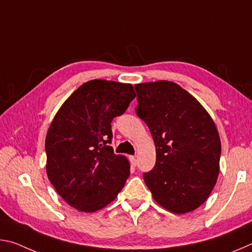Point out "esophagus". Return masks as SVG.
Wrapping results in <instances>:
<instances>
[{
	"instance_id": "34e87169",
	"label": "esophagus",
	"mask_w": 252,
	"mask_h": 252,
	"mask_svg": "<svg viewBox=\"0 0 252 252\" xmlns=\"http://www.w3.org/2000/svg\"><path fill=\"white\" fill-rule=\"evenodd\" d=\"M129 159H130V162H131L132 167H135L136 163H138V162H136V158H135L134 156H131V157L129 158Z\"/></svg>"
}]
</instances>
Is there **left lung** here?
Listing matches in <instances>:
<instances>
[{
	"instance_id": "obj_1",
	"label": "left lung",
	"mask_w": 252,
	"mask_h": 252,
	"mask_svg": "<svg viewBox=\"0 0 252 252\" xmlns=\"http://www.w3.org/2000/svg\"><path fill=\"white\" fill-rule=\"evenodd\" d=\"M134 88L136 114L150 129L157 153L144 182L162 208L177 215L193 211L219 176L218 129L202 104L177 83L160 80Z\"/></svg>"
}]
</instances>
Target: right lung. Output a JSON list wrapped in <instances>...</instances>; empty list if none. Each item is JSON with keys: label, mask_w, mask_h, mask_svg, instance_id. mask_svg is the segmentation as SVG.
Listing matches in <instances>:
<instances>
[{"label": "right lung", "mask_w": 252, "mask_h": 252, "mask_svg": "<svg viewBox=\"0 0 252 252\" xmlns=\"http://www.w3.org/2000/svg\"><path fill=\"white\" fill-rule=\"evenodd\" d=\"M134 97L130 83L88 81L67 97L51 122L45 138L46 174L76 210H100L125 187L130 163L110 146L111 122Z\"/></svg>", "instance_id": "1"}]
</instances>
